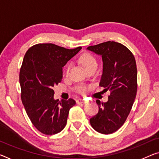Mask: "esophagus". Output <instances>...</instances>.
Masks as SVG:
<instances>
[{"label": "esophagus", "mask_w": 159, "mask_h": 159, "mask_svg": "<svg viewBox=\"0 0 159 159\" xmlns=\"http://www.w3.org/2000/svg\"><path fill=\"white\" fill-rule=\"evenodd\" d=\"M76 102H77V104H84L86 102H85L84 100L82 99H77Z\"/></svg>", "instance_id": "obj_1"}]
</instances>
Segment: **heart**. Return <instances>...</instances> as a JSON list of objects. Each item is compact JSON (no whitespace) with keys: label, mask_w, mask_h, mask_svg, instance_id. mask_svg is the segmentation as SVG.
Masks as SVG:
<instances>
[{"label":"heart","mask_w":159,"mask_h":159,"mask_svg":"<svg viewBox=\"0 0 159 159\" xmlns=\"http://www.w3.org/2000/svg\"><path fill=\"white\" fill-rule=\"evenodd\" d=\"M80 62L82 63V65L85 67V69L87 70L89 68L94 67V66H97V60L95 59V57L93 55L89 54V53H84V54L81 55V57L80 58ZM70 67L71 65H68L67 67V69H66V72H68L70 69ZM85 90L84 87H82L81 89H79L80 92H83Z\"/></svg>","instance_id":"1"}]
</instances>
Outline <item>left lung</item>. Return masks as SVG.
<instances>
[{
	"label": "left lung",
	"instance_id": "left-lung-1",
	"mask_svg": "<svg viewBox=\"0 0 159 159\" xmlns=\"http://www.w3.org/2000/svg\"><path fill=\"white\" fill-rule=\"evenodd\" d=\"M87 49L102 56L103 71L99 86L111 92L107 102L97 100L99 111L89 122L97 132L110 134L123 125L136 98V60L127 48L114 41L89 46Z\"/></svg>",
	"mask_w": 159,
	"mask_h": 159
}]
</instances>
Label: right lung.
<instances>
[{
	"label": "right lung",
	"mask_w": 159,
	"mask_h": 159,
	"mask_svg": "<svg viewBox=\"0 0 159 159\" xmlns=\"http://www.w3.org/2000/svg\"><path fill=\"white\" fill-rule=\"evenodd\" d=\"M81 49L37 44L24 56L19 77L21 99L31 122L41 133L53 135L66 126L70 109L76 102L55 99L52 89L62 79V67Z\"/></svg>",
	"instance_id": "obj_1"
}]
</instances>
